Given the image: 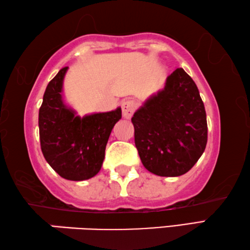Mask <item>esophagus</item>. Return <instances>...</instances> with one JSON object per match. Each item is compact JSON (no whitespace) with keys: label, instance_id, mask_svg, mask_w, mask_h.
I'll list each match as a JSON object with an SVG mask.
<instances>
[{"label":"esophagus","instance_id":"1","mask_svg":"<svg viewBox=\"0 0 250 250\" xmlns=\"http://www.w3.org/2000/svg\"><path fill=\"white\" fill-rule=\"evenodd\" d=\"M136 109V103L132 100H126L123 101L122 103V111H123V116L125 118H130L133 115V113Z\"/></svg>","mask_w":250,"mask_h":250}]
</instances>
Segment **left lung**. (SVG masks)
Returning <instances> with one entry per match:
<instances>
[{
    "label": "left lung",
    "instance_id": "left-lung-1",
    "mask_svg": "<svg viewBox=\"0 0 250 250\" xmlns=\"http://www.w3.org/2000/svg\"><path fill=\"white\" fill-rule=\"evenodd\" d=\"M135 145L148 171L160 177L187 173L204 152L208 123L198 86L182 68L166 80L132 117Z\"/></svg>",
    "mask_w": 250,
    "mask_h": 250
}]
</instances>
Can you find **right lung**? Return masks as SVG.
Here are the masks:
<instances>
[{
  "label": "right lung",
  "instance_id": "right-lung-1",
  "mask_svg": "<svg viewBox=\"0 0 250 250\" xmlns=\"http://www.w3.org/2000/svg\"><path fill=\"white\" fill-rule=\"evenodd\" d=\"M64 67L48 83L39 108L38 125L42 155L60 177L83 181L94 177L102 167L105 147L122 109L80 117L62 98Z\"/></svg>",
  "mask_w": 250,
  "mask_h": 250
}]
</instances>
